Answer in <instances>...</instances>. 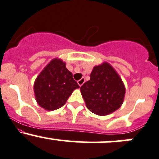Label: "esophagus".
<instances>
[{"instance_id":"1","label":"esophagus","mask_w":159,"mask_h":159,"mask_svg":"<svg viewBox=\"0 0 159 159\" xmlns=\"http://www.w3.org/2000/svg\"><path fill=\"white\" fill-rule=\"evenodd\" d=\"M84 83V78H81V79L78 80V85H79L80 87L82 86Z\"/></svg>"}]
</instances>
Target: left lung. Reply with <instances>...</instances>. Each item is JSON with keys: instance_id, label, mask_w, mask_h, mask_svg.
Listing matches in <instances>:
<instances>
[{"instance_id": "left-lung-1", "label": "left lung", "mask_w": 159, "mask_h": 159, "mask_svg": "<svg viewBox=\"0 0 159 159\" xmlns=\"http://www.w3.org/2000/svg\"><path fill=\"white\" fill-rule=\"evenodd\" d=\"M80 90L87 108L98 116H106L119 109L126 93L121 78L108 62L93 67L90 80Z\"/></svg>"}]
</instances>
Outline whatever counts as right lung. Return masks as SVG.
Listing matches in <instances>:
<instances>
[{"mask_svg":"<svg viewBox=\"0 0 159 159\" xmlns=\"http://www.w3.org/2000/svg\"><path fill=\"white\" fill-rule=\"evenodd\" d=\"M79 85L61 58H53L39 73L33 85L38 104L46 110L61 107Z\"/></svg>","mask_w":159,"mask_h":159,"instance_id":"1","label":"right lung"}]
</instances>
